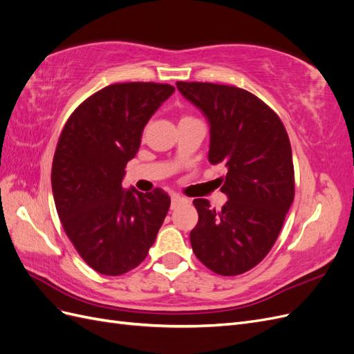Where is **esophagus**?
Returning <instances> with one entry per match:
<instances>
[{"label": "esophagus", "instance_id": "1", "mask_svg": "<svg viewBox=\"0 0 354 354\" xmlns=\"http://www.w3.org/2000/svg\"><path fill=\"white\" fill-rule=\"evenodd\" d=\"M187 202V199H185V198H181L180 195H171V208H176V207H178L180 203H186Z\"/></svg>", "mask_w": 354, "mask_h": 354}]
</instances>
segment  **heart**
<instances>
[{
  "mask_svg": "<svg viewBox=\"0 0 354 354\" xmlns=\"http://www.w3.org/2000/svg\"><path fill=\"white\" fill-rule=\"evenodd\" d=\"M183 120H185V118H183Z\"/></svg>",
  "mask_w": 354,
  "mask_h": 354,
  "instance_id": "b5f03b06",
  "label": "heart"
}]
</instances>
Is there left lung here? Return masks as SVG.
<instances>
[{
    "instance_id": "1",
    "label": "left lung",
    "mask_w": 354,
    "mask_h": 354,
    "mask_svg": "<svg viewBox=\"0 0 354 354\" xmlns=\"http://www.w3.org/2000/svg\"><path fill=\"white\" fill-rule=\"evenodd\" d=\"M177 90L208 120V160L227 168L220 211L194 201L192 250L214 273L242 274L269 254L294 201L291 143L279 116L250 91L183 81Z\"/></svg>"
}]
</instances>
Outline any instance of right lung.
Segmentation results:
<instances>
[{"mask_svg":"<svg viewBox=\"0 0 354 354\" xmlns=\"http://www.w3.org/2000/svg\"><path fill=\"white\" fill-rule=\"evenodd\" d=\"M173 85L113 84L82 102L63 127L51 168L62 226L91 269L120 276L140 264L162 226L171 199L162 189H122L125 167L143 128Z\"/></svg>","mask_w":354,"mask_h":354,"instance_id":"add662e5","label":"right lung"}]
</instances>
